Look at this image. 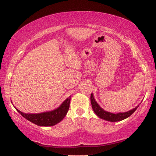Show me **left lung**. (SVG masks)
<instances>
[{"mask_svg": "<svg viewBox=\"0 0 156 156\" xmlns=\"http://www.w3.org/2000/svg\"><path fill=\"white\" fill-rule=\"evenodd\" d=\"M90 102L92 109H93L94 113L97 115L99 118L110 122H117L124 120V119L130 117V116L136 111V109L139 107L138 105L134 108L131 109V110L129 111L124 112H119V113L115 114L112 113V112L106 111L103 108H101L100 107V105L97 103V102L95 101L93 94L92 93L90 95Z\"/></svg>", "mask_w": 156, "mask_h": 156, "instance_id": "left-lung-1", "label": "left lung"}]
</instances>
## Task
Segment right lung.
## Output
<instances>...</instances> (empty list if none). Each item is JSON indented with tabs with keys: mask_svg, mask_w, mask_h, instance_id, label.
I'll list each match as a JSON object with an SVG mask.
<instances>
[{
	"mask_svg": "<svg viewBox=\"0 0 156 156\" xmlns=\"http://www.w3.org/2000/svg\"><path fill=\"white\" fill-rule=\"evenodd\" d=\"M70 100L71 96H69L57 108L41 113H25L18 110L15 106L14 107L16 110L27 120L41 127H49L58 124L66 117L69 108Z\"/></svg>",
	"mask_w": 156,
	"mask_h": 156,
	"instance_id": "1",
	"label": "right lung"
}]
</instances>
